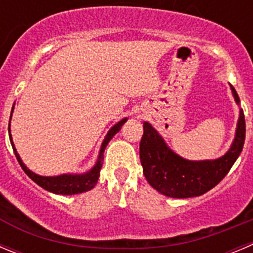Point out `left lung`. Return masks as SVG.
Segmentation results:
<instances>
[{"label":"left lung","instance_id":"left-lung-1","mask_svg":"<svg viewBox=\"0 0 253 253\" xmlns=\"http://www.w3.org/2000/svg\"><path fill=\"white\" fill-rule=\"evenodd\" d=\"M231 89L238 104L240 98L232 85ZM143 128L144 134L139 145L143 173L153 188L173 198L201 196L216 187L242 152L246 136L245 115L243 110H240L235 140L228 152L214 161L191 162L180 158L169 149L149 123H144Z\"/></svg>","mask_w":253,"mask_h":253}]
</instances>
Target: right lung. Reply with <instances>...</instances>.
I'll return each mask as SVG.
<instances>
[{
	"mask_svg": "<svg viewBox=\"0 0 253 253\" xmlns=\"http://www.w3.org/2000/svg\"><path fill=\"white\" fill-rule=\"evenodd\" d=\"M11 114H12V113H11ZM125 122H126V119L120 120L118 124H115L114 126L109 130V133L106 134L105 139H104L103 144H101V149H100V153H99L98 162H96V164L92 167V169L90 170V172L84 173V174H62V175H57V177H42V175L35 174L34 172H31L30 169H27V167L22 163L20 155H18L15 145H13L12 138H11V133L8 134H10V140H11V144H12L13 152H15L16 158H17L21 168L24 169V172L26 173V174L29 175L35 183H37V184L40 185V187H42L43 189H46V191L52 192V193L65 194V196L70 194L71 196V194H78V193H83V192L90 191V189L94 188L95 184L98 183L99 177H100V169L101 167H103V162H104V150H105L108 143L110 142V139L120 130V128H122L123 124H124Z\"/></svg>",
	"mask_w": 253,
	"mask_h": 253,
	"instance_id": "add662e5",
	"label": "right lung"
}]
</instances>
